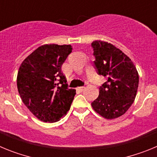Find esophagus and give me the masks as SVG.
I'll use <instances>...</instances> for the list:
<instances>
[{"label":"esophagus","instance_id":"obj_1","mask_svg":"<svg viewBox=\"0 0 157 157\" xmlns=\"http://www.w3.org/2000/svg\"><path fill=\"white\" fill-rule=\"evenodd\" d=\"M79 91V92H82L84 90H85V86H80V87H78L77 89Z\"/></svg>","mask_w":157,"mask_h":157}]
</instances>
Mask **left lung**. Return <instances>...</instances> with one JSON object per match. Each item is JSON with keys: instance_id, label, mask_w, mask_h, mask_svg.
<instances>
[{"instance_id": "1", "label": "left lung", "mask_w": 157, "mask_h": 157, "mask_svg": "<svg viewBox=\"0 0 157 157\" xmlns=\"http://www.w3.org/2000/svg\"><path fill=\"white\" fill-rule=\"evenodd\" d=\"M91 45L98 75L108 78L91 105L100 116L113 120L123 116L134 103L139 82L138 71L131 59L115 45L102 41H93Z\"/></svg>"}]
</instances>
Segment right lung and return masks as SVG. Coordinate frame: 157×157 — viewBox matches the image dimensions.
<instances>
[{
    "label": "right lung",
    "mask_w": 157,
    "mask_h": 157,
    "mask_svg": "<svg viewBox=\"0 0 157 157\" xmlns=\"http://www.w3.org/2000/svg\"><path fill=\"white\" fill-rule=\"evenodd\" d=\"M71 51L70 45H41L19 67L17 88L20 98L41 121H59L70 109L75 90L68 89L61 67Z\"/></svg>",
    "instance_id": "obj_1"
}]
</instances>
